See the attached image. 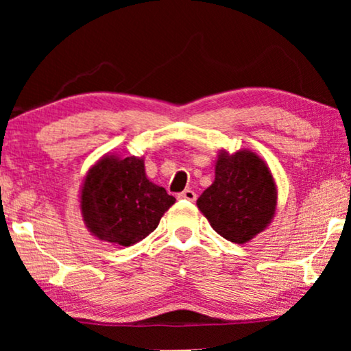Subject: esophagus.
<instances>
[{
	"mask_svg": "<svg viewBox=\"0 0 351 351\" xmlns=\"http://www.w3.org/2000/svg\"><path fill=\"white\" fill-rule=\"evenodd\" d=\"M179 198L180 199H186V201H195L196 199V193H195L193 190L186 189V190L182 191V193H179Z\"/></svg>",
	"mask_w": 351,
	"mask_h": 351,
	"instance_id": "obj_1",
	"label": "esophagus"
}]
</instances>
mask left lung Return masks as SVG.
<instances>
[{"mask_svg": "<svg viewBox=\"0 0 351 351\" xmlns=\"http://www.w3.org/2000/svg\"><path fill=\"white\" fill-rule=\"evenodd\" d=\"M215 179L196 201L210 227L228 241L244 244L271 223L278 206L276 180L256 152L219 150Z\"/></svg>", "mask_w": 351, "mask_h": 351, "instance_id": "obj_1", "label": "left lung"}]
</instances>
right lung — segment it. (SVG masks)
<instances>
[{
  "mask_svg": "<svg viewBox=\"0 0 351 351\" xmlns=\"http://www.w3.org/2000/svg\"><path fill=\"white\" fill-rule=\"evenodd\" d=\"M78 198L89 233L124 247L145 239L176 203L174 196L148 179L143 156L118 153H105L89 167Z\"/></svg>",
  "mask_w": 351,
  "mask_h": 351,
  "instance_id": "right-lung-1",
  "label": "right lung"
}]
</instances>
